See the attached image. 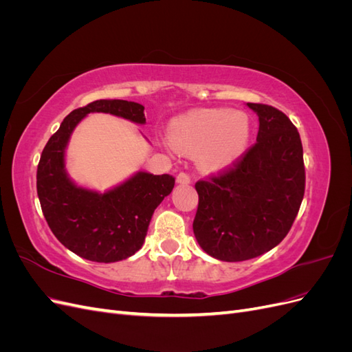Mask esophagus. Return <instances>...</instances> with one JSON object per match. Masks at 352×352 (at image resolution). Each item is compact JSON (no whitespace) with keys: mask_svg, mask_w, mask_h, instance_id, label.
Here are the masks:
<instances>
[{"mask_svg":"<svg viewBox=\"0 0 352 352\" xmlns=\"http://www.w3.org/2000/svg\"><path fill=\"white\" fill-rule=\"evenodd\" d=\"M176 182L177 184H182V185H188V184H190V176L188 173H185V172H180L177 175V177H176Z\"/></svg>","mask_w":352,"mask_h":352,"instance_id":"34e87169","label":"esophagus"}]
</instances>
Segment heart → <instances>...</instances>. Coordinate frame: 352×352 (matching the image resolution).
Returning <instances> with one entry per match:
<instances>
[{
  "label": "heart",
  "instance_id": "heart-1",
  "mask_svg": "<svg viewBox=\"0 0 352 352\" xmlns=\"http://www.w3.org/2000/svg\"><path fill=\"white\" fill-rule=\"evenodd\" d=\"M251 138L247 113L230 109H201L179 116L170 126L173 145L188 153L198 151L206 170H221L245 154Z\"/></svg>",
  "mask_w": 352,
  "mask_h": 352
}]
</instances>
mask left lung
Returning <instances> with one entry per match:
<instances>
[{"mask_svg":"<svg viewBox=\"0 0 352 352\" xmlns=\"http://www.w3.org/2000/svg\"><path fill=\"white\" fill-rule=\"evenodd\" d=\"M247 105L258 116L257 142L232 167L195 184V238L221 261L250 260L280 243L305 190L302 144L289 117L267 104Z\"/></svg>","mask_w":352,"mask_h":352,"instance_id":"8db88e82","label":"left lung"}]
</instances>
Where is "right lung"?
Listing matches in <instances>:
<instances>
[{
	"label": "right lung",
	"mask_w": 352,
	"mask_h": 352,
	"mask_svg": "<svg viewBox=\"0 0 352 352\" xmlns=\"http://www.w3.org/2000/svg\"><path fill=\"white\" fill-rule=\"evenodd\" d=\"M89 113L145 123L144 105L124 100H98L73 110L41 154L36 190L51 232L66 248L89 261L114 263L141 250L153 212L172 192L175 177L138 172L104 194L74 185L65 168V150L73 129Z\"/></svg>",
	"instance_id": "right-lung-1"
}]
</instances>
